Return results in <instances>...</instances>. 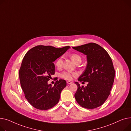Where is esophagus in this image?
<instances>
[{
    "label": "esophagus",
    "instance_id": "34e87169",
    "mask_svg": "<svg viewBox=\"0 0 131 131\" xmlns=\"http://www.w3.org/2000/svg\"><path fill=\"white\" fill-rule=\"evenodd\" d=\"M67 83L68 84H72V82H71V81H67Z\"/></svg>",
    "mask_w": 131,
    "mask_h": 131
}]
</instances>
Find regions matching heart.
Here are the masks:
<instances>
[{
    "mask_svg": "<svg viewBox=\"0 0 131 131\" xmlns=\"http://www.w3.org/2000/svg\"><path fill=\"white\" fill-rule=\"evenodd\" d=\"M70 58L72 61L75 64H80L82 61L81 57L79 54H76V53L72 54L71 55ZM62 63H63V58L62 57H61L57 60V61H56L55 65L57 68H60L62 67ZM77 75V73L76 72H72L69 71H64L61 73L60 75L61 78H62L66 80H71L73 77H74Z\"/></svg>",
    "mask_w": 131,
    "mask_h": 131,
    "instance_id": "heart-1",
    "label": "heart"
}]
</instances>
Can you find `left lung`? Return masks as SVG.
Instances as JSON below:
<instances>
[{"mask_svg": "<svg viewBox=\"0 0 131 131\" xmlns=\"http://www.w3.org/2000/svg\"><path fill=\"white\" fill-rule=\"evenodd\" d=\"M87 56V64L78 78L88 82L87 86L80 87L74 95L76 101L82 107L94 109L103 105L110 94L115 78V70L108 53L101 46L90 43L72 48Z\"/></svg>", "mask_w": 131, "mask_h": 131, "instance_id": "left-lung-1", "label": "left lung"}]
</instances>
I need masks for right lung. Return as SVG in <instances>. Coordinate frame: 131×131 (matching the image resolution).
Instances as JSON below:
<instances>
[{
    "instance_id": "right-lung-1",
    "label": "right lung",
    "mask_w": 131,
    "mask_h": 131,
    "mask_svg": "<svg viewBox=\"0 0 131 131\" xmlns=\"http://www.w3.org/2000/svg\"><path fill=\"white\" fill-rule=\"evenodd\" d=\"M70 48L37 45L23 58L19 71L20 85L25 98L35 108L47 110L59 102L61 92L67 86L66 80H57L53 87L48 81L54 74L53 62Z\"/></svg>"
}]
</instances>
